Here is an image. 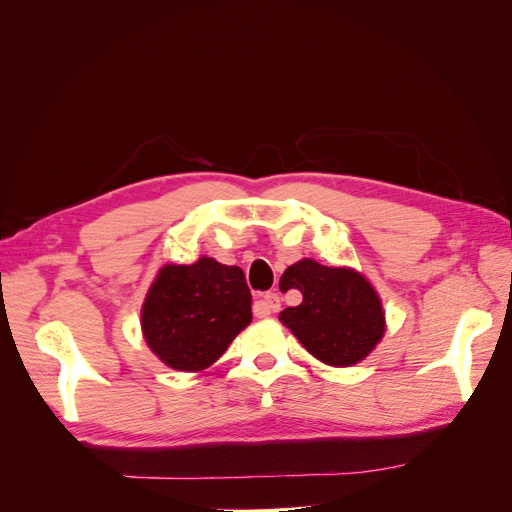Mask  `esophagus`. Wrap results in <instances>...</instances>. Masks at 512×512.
<instances>
[{
    "label": "esophagus",
    "mask_w": 512,
    "mask_h": 512,
    "mask_svg": "<svg viewBox=\"0 0 512 512\" xmlns=\"http://www.w3.org/2000/svg\"><path fill=\"white\" fill-rule=\"evenodd\" d=\"M280 307H282L280 294H277V292H267L265 297H262V299L254 305V314H256L258 318H267L269 314L277 312V309H280Z\"/></svg>",
    "instance_id": "obj_1"
}]
</instances>
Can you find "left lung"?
<instances>
[{
    "label": "left lung",
    "mask_w": 512,
    "mask_h": 512,
    "mask_svg": "<svg viewBox=\"0 0 512 512\" xmlns=\"http://www.w3.org/2000/svg\"><path fill=\"white\" fill-rule=\"evenodd\" d=\"M284 292L297 288L303 301L286 307L280 322L303 348L331 367H352L376 350L386 331L380 294L350 267H324L312 258L290 265Z\"/></svg>",
    "instance_id": "8db88e82"
}]
</instances>
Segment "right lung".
I'll use <instances>...</instances> for the list:
<instances>
[{
  "mask_svg": "<svg viewBox=\"0 0 512 512\" xmlns=\"http://www.w3.org/2000/svg\"><path fill=\"white\" fill-rule=\"evenodd\" d=\"M252 322V292L239 267L200 256L164 265L141 307L149 350L177 371H203Z\"/></svg>",
  "mask_w": 512,
  "mask_h": 512,
  "instance_id": "obj_1",
  "label": "right lung"
}]
</instances>
